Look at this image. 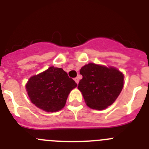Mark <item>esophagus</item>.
<instances>
[{
	"label": "esophagus",
	"instance_id": "34e87169",
	"mask_svg": "<svg viewBox=\"0 0 149 149\" xmlns=\"http://www.w3.org/2000/svg\"><path fill=\"white\" fill-rule=\"evenodd\" d=\"M74 81H75V82L77 83V84H78V83H79V78H78V77H75V78H74Z\"/></svg>",
	"mask_w": 149,
	"mask_h": 149
}]
</instances>
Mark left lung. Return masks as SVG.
<instances>
[{"label":"left lung","mask_w":149,"mask_h":149,"mask_svg":"<svg viewBox=\"0 0 149 149\" xmlns=\"http://www.w3.org/2000/svg\"><path fill=\"white\" fill-rule=\"evenodd\" d=\"M83 78L78 84L89 107L104 110L116 100L124 86V74L114 67L89 63L80 70Z\"/></svg>","instance_id":"8db88e82"}]
</instances>
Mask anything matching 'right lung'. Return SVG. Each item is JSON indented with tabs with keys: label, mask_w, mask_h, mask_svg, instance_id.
Returning <instances> with one entry per match:
<instances>
[{
	"label": "right lung",
	"mask_w": 149,
	"mask_h": 149,
	"mask_svg": "<svg viewBox=\"0 0 149 149\" xmlns=\"http://www.w3.org/2000/svg\"><path fill=\"white\" fill-rule=\"evenodd\" d=\"M77 86L63 68L51 66L30 77L25 86L33 104L44 111L53 113L64 107L68 94Z\"/></svg>",
	"instance_id": "add662e5"
}]
</instances>
